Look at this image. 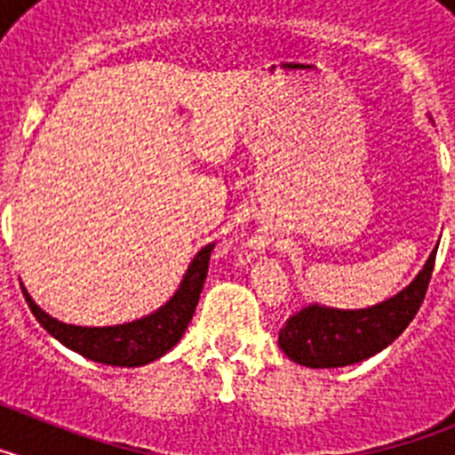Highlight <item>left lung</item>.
Here are the masks:
<instances>
[{
    "mask_svg": "<svg viewBox=\"0 0 455 455\" xmlns=\"http://www.w3.org/2000/svg\"><path fill=\"white\" fill-rule=\"evenodd\" d=\"M437 251L431 252L415 283L394 299L369 309H331L309 305L289 316L277 344L293 363L312 369L347 367L363 363L389 347L415 319L428 291Z\"/></svg>",
    "mask_w": 455,
    "mask_h": 455,
    "instance_id": "8db88e82",
    "label": "left lung"
}]
</instances>
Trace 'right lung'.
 Instances as JSON below:
<instances>
[{
	"label": "right lung",
	"instance_id": "1",
	"mask_svg": "<svg viewBox=\"0 0 455 455\" xmlns=\"http://www.w3.org/2000/svg\"><path fill=\"white\" fill-rule=\"evenodd\" d=\"M212 251H214V243L204 246L198 255L193 257L182 284L164 307L156 309L155 315L143 316V319L132 321V323L108 325V328L68 325L45 315L31 300L24 287L22 293L38 323L52 337L61 341L63 347L77 351L79 355L88 357L92 363L111 364V367H140V364H148L156 357H162L182 339L187 325L193 319L196 305H198L200 291H203Z\"/></svg>",
	"mask_w": 455,
	"mask_h": 455
}]
</instances>
